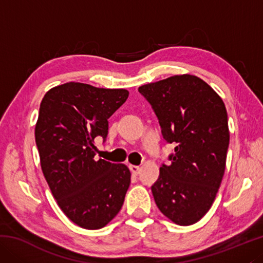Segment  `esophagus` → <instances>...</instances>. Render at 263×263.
<instances>
[{"label":"esophagus","mask_w":263,"mask_h":263,"mask_svg":"<svg viewBox=\"0 0 263 263\" xmlns=\"http://www.w3.org/2000/svg\"><path fill=\"white\" fill-rule=\"evenodd\" d=\"M130 171L132 172V174L138 175V174H139V172H140V167L139 166H135V164H131Z\"/></svg>","instance_id":"obj_1"}]
</instances>
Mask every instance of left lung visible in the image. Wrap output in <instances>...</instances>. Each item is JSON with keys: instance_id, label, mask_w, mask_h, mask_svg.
Returning a JSON list of instances; mask_svg holds the SVG:
<instances>
[{"instance_id": "8db88e82", "label": "left lung", "mask_w": 263, "mask_h": 263, "mask_svg": "<svg viewBox=\"0 0 263 263\" xmlns=\"http://www.w3.org/2000/svg\"><path fill=\"white\" fill-rule=\"evenodd\" d=\"M163 139L174 144L171 164L160 167L152 194L159 210L179 225H193L210 210L225 172L230 132L219 95L194 75H175L139 87Z\"/></svg>"}]
</instances>
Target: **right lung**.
I'll list each match as a JSON object with an SVG mask.
<instances>
[{
	"label": "right lung",
	"instance_id": "obj_1",
	"mask_svg": "<svg viewBox=\"0 0 263 263\" xmlns=\"http://www.w3.org/2000/svg\"><path fill=\"white\" fill-rule=\"evenodd\" d=\"M125 89L68 82L48 90L35 124L43 174L58 205L80 228L99 230L121 210L131 183L123 163L95 159L94 139L108 136V119L125 103Z\"/></svg>",
	"mask_w": 263,
	"mask_h": 263
}]
</instances>
